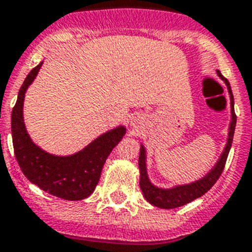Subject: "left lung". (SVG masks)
<instances>
[{
    "label": "left lung",
    "instance_id": "left-lung-1",
    "mask_svg": "<svg viewBox=\"0 0 252 252\" xmlns=\"http://www.w3.org/2000/svg\"><path fill=\"white\" fill-rule=\"evenodd\" d=\"M217 74L227 86L229 94H230L231 102V123L229 126V137H227V144L225 146L222 156L220 157V161L211 172H208L207 176H204L203 179L197 180L195 183L187 184V186H178L171 189H162V188L154 187L148 179V172H146V163H145V149L141 146L140 149V158H138V167H140V188L142 193L145 196V199L150 204H153L154 207L162 208V209H172V208L182 207L184 204L191 203L195 199L203 196L205 192H208L213 187V184L219 180V178L222 174L225 163H226L227 156L230 152L231 142H233V136H234L235 123H237V115L234 112V98L231 93L230 84L221 73L217 70Z\"/></svg>",
    "mask_w": 252,
    "mask_h": 252
}]
</instances>
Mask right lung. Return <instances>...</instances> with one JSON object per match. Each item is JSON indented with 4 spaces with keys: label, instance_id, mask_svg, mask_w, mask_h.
<instances>
[{
    "label": "right lung",
    "instance_id": "obj_1",
    "mask_svg": "<svg viewBox=\"0 0 252 252\" xmlns=\"http://www.w3.org/2000/svg\"><path fill=\"white\" fill-rule=\"evenodd\" d=\"M41 64L26 77L11 112L14 154L22 172L31 183L61 199L82 200L94 192L103 165L126 134V128L119 126L102 134L84 150L69 157H56L37 148L29 137L23 123V100L26 90L35 80Z\"/></svg>",
    "mask_w": 252,
    "mask_h": 252
}]
</instances>
